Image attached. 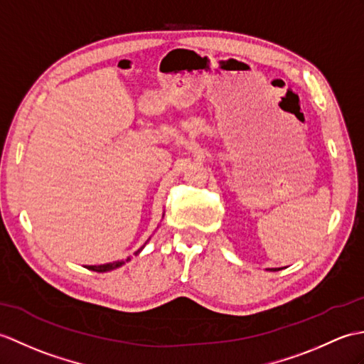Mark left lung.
Here are the masks:
<instances>
[{"mask_svg":"<svg viewBox=\"0 0 364 364\" xmlns=\"http://www.w3.org/2000/svg\"><path fill=\"white\" fill-rule=\"evenodd\" d=\"M267 269H269V272H279V269H282V268H267Z\"/></svg>","mask_w":364,"mask_h":364,"instance_id":"8db88e82","label":"left lung"}]
</instances>
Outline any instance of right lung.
<instances>
[{
    "label": "right lung",
    "mask_w": 364,
    "mask_h": 364,
    "mask_svg": "<svg viewBox=\"0 0 364 364\" xmlns=\"http://www.w3.org/2000/svg\"><path fill=\"white\" fill-rule=\"evenodd\" d=\"M163 217H164V214H163ZM150 240V239H149ZM147 240V242H149ZM147 242H146V245H147ZM146 245H142V247L134 252V256L136 255H139V252L144 250V247H146ZM130 260V257H127L125 260H116V262H109V264H104V265H88L87 268L88 269H91V272H97V273H107V272H112V269H116V268H119V267H122V265H125V262H129Z\"/></svg>",
    "instance_id": "add662e5"
}]
</instances>
